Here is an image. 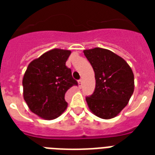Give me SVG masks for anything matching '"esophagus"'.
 <instances>
[{"label": "esophagus", "instance_id": "1", "mask_svg": "<svg viewBox=\"0 0 155 155\" xmlns=\"http://www.w3.org/2000/svg\"><path fill=\"white\" fill-rule=\"evenodd\" d=\"M78 84H79V87H80V88H81L83 86V80H79V81H78Z\"/></svg>", "mask_w": 155, "mask_h": 155}]
</instances>
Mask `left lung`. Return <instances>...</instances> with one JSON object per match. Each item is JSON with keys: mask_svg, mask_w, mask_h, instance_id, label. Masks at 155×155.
<instances>
[{"mask_svg": "<svg viewBox=\"0 0 155 155\" xmlns=\"http://www.w3.org/2000/svg\"><path fill=\"white\" fill-rule=\"evenodd\" d=\"M95 72L96 87L86 97L88 108L102 119L115 117L127 105L134 90V76L129 64L109 50H84Z\"/></svg>", "mask_w": 155, "mask_h": 155, "instance_id": "obj_1", "label": "left lung"}]
</instances>
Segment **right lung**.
<instances>
[{
	"instance_id": "1",
	"label": "right lung",
	"mask_w": 155,
	"mask_h": 155,
	"mask_svg": "<svg viewBox=\"0 0 155 155\" xmlns=\"http://www.w3.org/2000/svg\"><path fill=\"white\" fill-rule=\"evenodd\" d=\"M71 51L53 49L29 64L23 76V97L30 111L41 118L53 120L68 107L65 93L78 85L66 66Z\"/></svg>"
}]
</instances>
